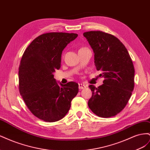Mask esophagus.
Listing matches in <instances>:
<instances>
[{"label": "esophagus", "instance_id": "34e87169", "mask_svg": "<svg viewBox=\"0 0 150 150\" xmlns=\"http://www.w3.org/2000/svg\"><path fill=\"white\" fill-rule=\"evenodd\" d=\"M86 88V85H84L83 84H81V83L79 84V88L80 89H84Z\"/></svg>", "mask_w": 150, "mask_h": 150}]
</instances>
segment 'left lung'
<instances>
[{
    "mask_svg": "<svg viewBox=\"0 0 150 150\" xmlns=\"http://www.w3.org/2000/svg\"><path fill=\"white\" fill-rule=\"evenodd\" d=\"M94 53V63L104 78L98 88L89 85L88 106L99 117L116 116L126 106L134 86L133 63L126 48L115 36L103 31L83 34Z\"/></svg>",
    "mask_w": 150,
    "mask_h": 150,
    "instance_id": "1",
    "label": "left lung"
}]
</instances>
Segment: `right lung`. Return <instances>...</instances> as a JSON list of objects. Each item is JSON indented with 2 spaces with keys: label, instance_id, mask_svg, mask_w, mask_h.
Here are the masks:
<instances>
[{
  "label": "right lung",
  "instance_id": "right-lung-1",
  "mask_svg": "<svg viewBox=\"0 0 150 150\" xmlns=\"http://www.w3.org/2000/svg\"><path fill=\"white\" fill-rule=\"evenodd\" d=\"M78 34L49 33L40 35L27 47L19 67V89L27 107L39 119L55 122L65 116L79 91L78 84L59 85L53 73L59 69L61 54Z\"/></svg>",
  "mask_w": 150,
  "mask_h": 150
}]
</instances>
